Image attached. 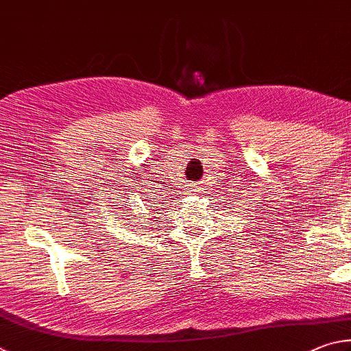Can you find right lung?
<instances>
[{
    "instance_id": "1",
    "label": "right lung",
    "mask_w": 351,
    "mask_h": 351,
    "mask_svg": "<svg viewBox=\"0 0 351 351\" xmlns=\"http://www.w3.org/2000/svg\"><path fill=\"white\" fill-rule=\"evenodd\" d=\"M126 204H128V202H126Z\"/></svg>"
}]
</instances>
